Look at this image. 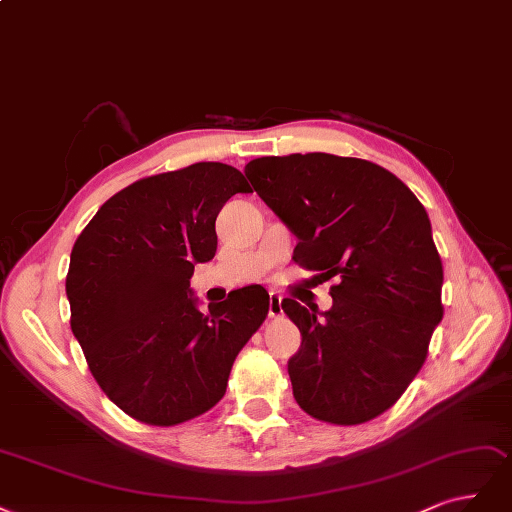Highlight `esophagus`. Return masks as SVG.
<instances>
[{
  "mask_svg": "<svg viewBox=\"0 0 512 512\" xmlns=\"http://www.w3.org/2000/svg\"><path fill=\"white\" fill-rule=\"evenodd\" d=\"M280 302H283V298H280L278 293H270V306H268L270 319H278L280 315H283V306H280Z\"/></svg>",
  "mask_w": 512,
  "mask_h": 512,
  "instance_id": "esophagus-1",
  "label": "esophagus"
}]
</instances>
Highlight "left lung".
<instances>
[{"instance_id": "1", "label": "left lung", "mask_w": 512, "mask_h": 512, "mask_svg": "<svg viewBox=\"0 0 512 512\" xmlns=\"http://www.w3.org/2000/svg\"><path fill=\"white\" fill-rule=\"evenodd\" d=\"M244 174L298 238L293 261L317 272L312 285L338 278L325 312L280 304L302 334L287 368L295 402L336 425L383 415L442 321V261L423 204L398 176L355 157H261Z\"/></svg>"}]
</instances>
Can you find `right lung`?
<instances>
[{"label":"right lung","instance_id":"add662e5","mask_svg":"<svg viewBox=\"0 0 512 512\" xmlns=\"http://www.w3.org/2000/svg\"><path fill=\"white\" fill-rule=\"evenodd\" d=\"M246 178L219 161L155 174L97 210L65 276L72 332L108 398L148 425L204 415L242 346L268 317L261 285L197 310L189 280L217 253L214 221Z\"/></svg>","mask_w":512,"mask_h":512}]
</instances>
